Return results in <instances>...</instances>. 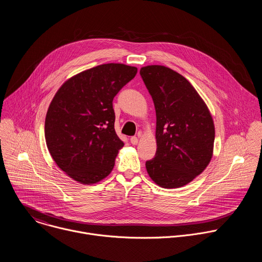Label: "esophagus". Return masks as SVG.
<instances>
[{
  "label": "esophagus",
  "mask_w": 262,
  "mask_h": 262,
  "mask_svg": "<svg viewBox=\"0 0 262 262\" xmlns=\"http://www.w3.org/2000/svg\"><path fill=\"white\" fill-rule=\"evenodd\" d=\"M138 142H139V139H138L137 137H132V138H130V143H132L133 145H137Z\"/></svg>",
  "instance_id": "34e87169"
}]
</instances>
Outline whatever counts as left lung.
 Listing matches in <instances>:
<instances>
[{
	"label": "left lung",
	"mask_w": 262,
	"mask_h": 262,
	"mask_svg": "<svg viewBox=\"0 0 262 262\" xmlns=\"http://www.w3.org/2000/svg\"><path fill=\"white\" fill-rule=\"evenodd\" d=\"M140 74L157 113V152L146 162L147 172L162 188H180L201 174L211 160L212 117L195 88L178 72L149 65Z\"/></svg>",
	"instance_id": "left-lung-1"
}]
</instances>
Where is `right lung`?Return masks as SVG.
Segmentation results:
<instances>
[{
	"instance_id": "add662e5",
	"label": "right lung",
	"mask_w": 262,
	"mask_h": 262,
	"mask_svg": "<svg viewBox=\"0 0 262 262\" xmlns=\"http://www.w3.org/2000/svg\"><path fill=\"white\" fill-rule=\"evenodd\" d=\"M138 69L119 63L98 65L66 81L46 117L49 151L72 179L92 184L105 178L124 143L117 136L113 99Z\"/></svg>"
}]
</instances>
